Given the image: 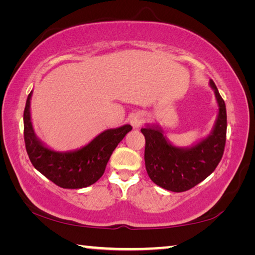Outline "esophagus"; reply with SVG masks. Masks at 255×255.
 <instances>
[{"mask_svg":"<svg viewBox=\"0 0 255 255\" xmlns=\"http://www.w3.org/2000/svg\"><path fill=\"white\" fill-rule=\"evenodd\" d=\"M145 120V115L143 112H136L130 117V124L133 129H139L141 127V125L144 124Z\"/></svg>","mask_w":255,"mask_h":255,"instance_id":"esophagus-1","label":"esophagus"}]
</instances>
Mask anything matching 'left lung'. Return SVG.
I'll list each match as a JSON object with an SVG mask.
<instances>
[{"label":"left lung","mask_w":255,"mask_h":255,"mask_svg":"<svg viewBox=\"0 0 255 255\" xmlns=\"http://www.w3.org/2000/svg\"><path fill=\"white\" fill-rule=\"evenodd\" d=\"M218 105V115L210 133L189 147L171 144L158 125H147L145 136V166L155 184L173 192H183L213 173L223 157L226 141V106L213 80L209 81Z\"/></svg>","instance_id":"8db88e82"}]
</instances>
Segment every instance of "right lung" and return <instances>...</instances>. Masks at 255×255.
<instances>
[{
  "mask_svg": "<svg viewBox=\"0 0 255 255\" xmlns=\"http://www.w3.org/2000/svg\"><path fill=\"white\" fill-rule=\"evenodd\" d=\"M28 96L23 112L24 143L34 169L51 182L64 189H81L96 183L105 173L112 152L132 129L130 125L107 129L81 148L57 152L49 148L37 137L31 123Z\"/></svg>",
  "mask_w": 255,
  "mask_h": 255,
  "instance_id": "1",
  "label": "right lung"
}]
</instances>
